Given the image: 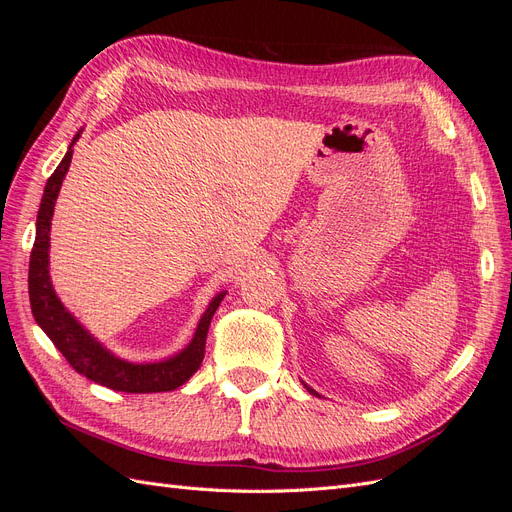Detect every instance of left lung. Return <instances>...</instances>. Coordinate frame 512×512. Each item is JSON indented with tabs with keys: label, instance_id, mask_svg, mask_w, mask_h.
<instances>
[{
	"label": "left lung",
	"instance_id": "8db88e82",
	"mask_svg": "<svg viewBox=\"0 0 512 512\" xmlns=\"http://www.w3.org/2000/svg\"><path fill=\"white\" fill-rule=\"evenodd\" d=\"M307 391H309V393H314V391H312V389H309V386H307Z\"/></svg>",
	"mask_w": 512,
	"mask_h": 512
}]
</instances>
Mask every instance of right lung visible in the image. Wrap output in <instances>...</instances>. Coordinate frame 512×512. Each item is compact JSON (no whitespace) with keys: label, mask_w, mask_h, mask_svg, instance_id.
Returning <instances> with one entry per match:
<instances>
[{"label":"right lung","mask_w":512,"mask_h":512,"mask_svg":"<svg viewBox=\"0 0 512 512\" xmlns=\"http://www.w3.org/2000/svg\"><path fill=\"white\" fill-rule=\"evenodd\" d=\"M74 136L72 145L76 143ZM72 160V147L55 168V173L46 181L42 203L38 209L36 220V241L32 258H29V303H32V314L40 329L49 335L55 348L66 356V361L72 365V369L79 371L81 376L94 380L106 389L123 391V393H162L173 391L183 382H188L190 376L203 363L205 356V339L211 318L215 309L222 303L224 294L220 292L215 297L205 316L200 318L198 329L194 333V339L190 346L177 356L162 363H128L113 356L108 350H104L94 337H91L79 322L72 318V314L66 312V307L61 305L57 294L51 286L49 277V232H51V218L55 209V198L59 194L61 181H64L68 166Z\"/></svg>","instance_id":"1"}]
</instances>
